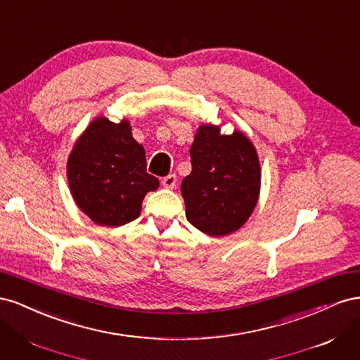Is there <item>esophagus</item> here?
<instances>
[{"label": "esophagus", "mask_w": 360, "mask_h": 360, "mask_svg": "<svg viewBox=\"0 0 360 360\" xmlns=\"http://www.w3.org/2000/svg\"><path fill=\"white\" fill-rule=\"evenodd\" d=\"M176 183H177V176H176V174H169V176L163 177V180H162V184L167 189H172L174 186H176Z\"/></svg>", "instance_id": "esophagus-1"}]
</instances>
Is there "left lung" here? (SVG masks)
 I'll use <instances>...</instances> for the list:
<instances>
[{"label": "left lung", "instance_id": "left-lung-1", "mask_svg": "<svg viewBox=\"0 0 360 360\" xmlns=\"http://www.w3.org/2000/svg\"><path fill=\"white\" fill-rule=\"evenodd\" d=\"M192 171L181 181L188 221L213 237L237 231L252 214L261 168L249 138L234 130L221 135L213 124L198 127L191 147Z\"/></svg>", "mask_w": 360, "mask_h": 360}]
</instances>
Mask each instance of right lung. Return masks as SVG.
<instances>
[{"label": "right lung", "instance_id": "1", "mask_svg": "<svg viewBox=\"0 0 360 360\" xmlns=\"http://www.w3.org/2000/svg\"><path fill=\"white\" fill-rule=\"evenodd\" d=\"M72 197L90 219L103 226L135 221L141 204L159 180L147 172L146 150L132 136L127 120H93L68 160Z\"/></svg>", "mask_w": 360, "mask_h": 360}]
</instances>
